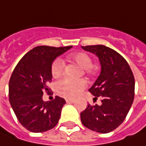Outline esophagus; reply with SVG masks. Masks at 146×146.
Instances as JSON below:
<instances>
[{
	"label": "esophagus",
	"instance_id": "1",
	"mask_svg": "<svg viewBox=\"0 0 146 146\" xmlns=\"http://www.w3.org/2000/svg\"><path fill=\"white\" fill-rule=\"evenodd\" d=\"M66 103L70 104V103H75V100H73V99H66Z\"/></svg>",
	"mask_w": 146,
	"mask_h": 146
}]
</instances>
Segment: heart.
<instances>
[{"mask_svg": "<svg viewBox=\"0 0 146 146\" xmlns=\"http://www.w3.org/2000/svg\"><path fill=\"white\" fill-rule=\"evenodd\" d=\"M67 59L73 62L82 69L83 74L90 75L93 73L91 68L93 61L91 58L84 53H76L69 55ZM64 70V62L61 59H56L52 64L51 73L53 78H58L62 75ZM86 87V83L83 80H72L70 79H64L59 81L56 85V92L59 96L63 98L74 99L81 94L82 91Z\"/></svg>", "mask_w": 146, "mask_h": 146, "instance_id": "1", "label": "heart"}]
</instances>
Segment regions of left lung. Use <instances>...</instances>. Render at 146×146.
I'll return each instance as SVG.
<instances>
[{
	"instance_id": "obj_1",
	"label": "left lung",
	"mask_w": 146,
	"mask_h": 146,
	"mask_svg": "<svg viewBox=\"0 0 146 146\" xmlns=\"http://www.w3.org/2000/svg\"><path fill=\"white\" fill-rule=\"evenodd\" d=\"M95 54L101 73L88 91L102 98V105H88L80 113L82 123L100 133L112 132L125 119L134 99L135 80L127 61L114 49L102 44L81 46Z\"/></svg>"
}]
</instances>
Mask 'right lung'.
<instances>
[{
  "label": "right lung",
  "instance_id": "add662e5",
  "mask_svg": "<svg viewBox=\"0 0 146 146\" xmlns=\"http://www.w3.org/2000/svg\"><path fill=\"white\" fill-rule=\"evenodd\" d=\"M72 46H37L22 58L9 83V102L19 123L32 132H46L58 123L63 98L56 96L53 101L43 100L44 91L48 92L52 81L53 61Z\"/></svg>",
  "mask_w": 146,
  "mask_h": 146
}]
</instances>
